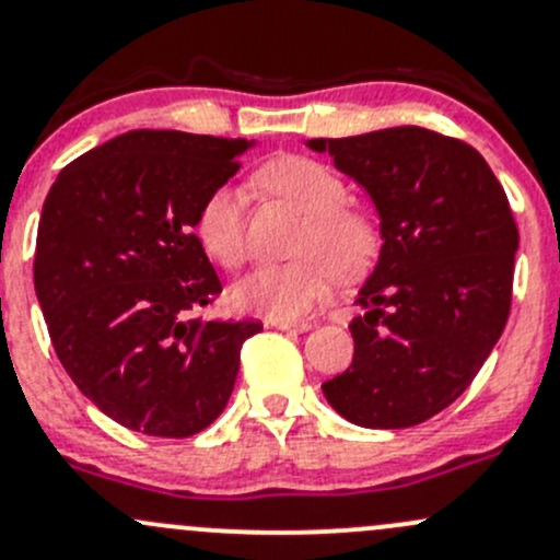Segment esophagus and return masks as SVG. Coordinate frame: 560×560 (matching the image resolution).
<instances>
[{
  "instance_id": "34e87169",
  "label": "esophagus",
  "mask_w": 560,
  "mask_h": 560,
  "mask_svg": "<svg viewBox=\"0 0 560 560\" xmlns=\"http://www.w3.org/2000/svg\"><path fill=\"white\" fill-rule=\"evenodd\" d=\"M270 327L276 329H287V332H308L311 322H284V319H270Z\"/></svg>"
}]
</instances>
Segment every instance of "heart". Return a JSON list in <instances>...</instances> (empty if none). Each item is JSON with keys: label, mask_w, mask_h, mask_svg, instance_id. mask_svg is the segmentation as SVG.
Wrapping results in <instances>:
<instances>
[{"label": "heart", "mask_w": 560, "mask_h": 560, "mask_svg": "<svg viewBox=\"0 0 560 560\" xmlns=\"http://www.w3.org/2000/svg\"><path fill=\"white\" fill-rule=\"evenodd\" d=\"M257 190L281 198L305 214L298 260L265 265L233 287V303L270 319H300L332 290L335 273L354 279L375 262L381 228L370 211L349 203V185L325 163L303 155H279L252 176ZM196 235L203 252L222 268L246 260L244 198L233 187H217L198 206Z\"/></svg>", "instance_id": "obj_1"}]
</instances>
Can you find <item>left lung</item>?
Segmentation results:
<instances>
[{"instance_id": "obj_1", "label": "left lung", "mask_w": 560, "mask_h": 560, "mask_svg": "<svg viewBox=\"0 0 560 560\" xmlns=\"http://www.w3.org/2000/svg\"><path fill=\"white\" fill-rule=\"evenodd\" d=\"M308 147L370 192L384 238L357 295L354 359L322 392L357 427H416L462 397L508 325L517 252L508 196L475 147L429 128Z\"/></svg>"}]
</instances>
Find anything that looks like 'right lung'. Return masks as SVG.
Returning <instances> with one entry per match:
<instances>
[{
	"label": "right lung",
	"mask_w": 560,
	"mask_h": 560,
	"mask_svg": "<svg viewBox=\"0 0 560 560\" xmlns=\"http://www.w3.org/2000/svg\"><path fill=\"white\" fill-rule=\"evenodd\" d=\"M246 139L128 131L69 163L47 192L34 290L63 370L102 413L190 438L225 410L260 322H203L222 292L198 206L238 172Z\"/></svg>",
	"instance_id": "obj_1"
}]
</instances>
